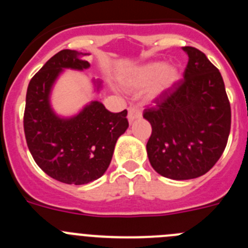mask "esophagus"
Segmentation results:
<instances>
[{
    "label": "esophagus",
    "instance_id": "34e87169",
    "mask_svg": "<svg viewBox=\"0 0 248 248\" xmlns=\"http://www.w3.org/2000/svg\"><path fill=\"white\" fill-rule=\"evenodd\" d=\"M141 115H143V113H141V110H140L139 108H137V107H130V108H129L128 119L130 123H133L134 120L141 118Z\"/></svg>",
    "mask_w": 248,
    "mask_h": 248
}]
</instances>
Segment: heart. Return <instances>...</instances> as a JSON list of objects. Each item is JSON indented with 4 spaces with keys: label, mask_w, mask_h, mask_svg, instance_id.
Returning a JSON list of instances; mask_svg holds the SVG:
<instances>
[{
    "label": "heart",
    "mask_w": 248,
    "mask_h": 248,
    "mask_svg": "<svg viewBox=\"0 0 248 248\" xmlns=\"http://www.w3.org/2000/svg\"><path fill=\"white\" fill-rule=\"evenodd\" d=\"M180 69L175 64H165L161 61H153L140 65L124 77L123 85L129 91L146 89V97L154 100L168 93L180 80Z\"/></svg>",
    "instance_id": "heart-1"
}]
</instances>
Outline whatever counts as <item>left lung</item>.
I'll return each mask as SVG.
<instances>
[{
  "mask_svg": "<svg viewBox=\"0 0 248 248\" xmlns=\"http://www.w3.org/2000/svg\"><path fill=\"white\" fill-rule=\"evenodd\" d=\"M189 57L184 80L146 108L151 124L146 151L161 176L189 180L206 174L226 148L231 107L223 79L207 57L194 47H183Z\"/></svg>",
  "mask_w": 248,
  "mask_h": 248,
  "instance_id": "left-lung-1",
  "label": "left lung"
}]
</instances>
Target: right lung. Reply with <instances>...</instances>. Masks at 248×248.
Wrapping results in <instances>:
<instances>
[{
	"instance_id": "1",
	"label": "right lung",
	"mask_w": 248,
	"mask_h": 248,
	"mask_svg": "<svg viewBox=\"0 0 248 248\" xmlns=\"http://www.w3.org/2000/svg\"><path fill=\"white\" fill-rule=\"evenodd\" d=\"M78 50L54 54L31 79L23 118L26 141L37 165L64 184L85 185L103 176L111 161L118 138L125 133L128 111L110 113L92 100L71 117H62L50 104L54 83L64 69L85 71L91 64ZM94 91L103 88L93 79Z\"/></svg>"
}]
</instances>
